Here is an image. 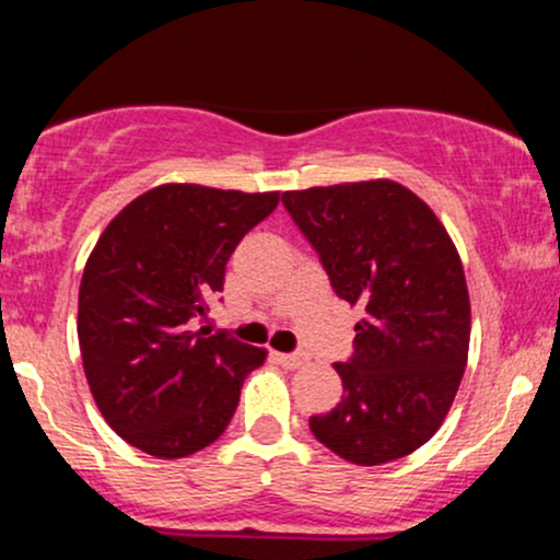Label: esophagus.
I'll return each instance as SVG.
<instances>
[{
	"mask_svg": "<svg viewBox=\"0 0 560 560\" xmlns=\"http://www.w3.org/2000/svg\"><path fill=\"white\" fill-rule=\"evenodd\" d=\"M273 361L284 365V369H302L307 363V358L298 355V352H273Z\"/></svg>",
	"mask_w": 560,
	"mask_h": 560,
	"instance_id": "34e87169",
	"label": "esophagus"
}]
</instances>
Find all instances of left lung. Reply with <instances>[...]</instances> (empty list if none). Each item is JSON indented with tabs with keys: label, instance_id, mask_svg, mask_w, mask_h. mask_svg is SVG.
Wrapping results in <instances>:
<instances>
[{
	"label": "left lung",
	"instance_id": "1",
	"mask_svg": "<svg viewBox=\"0 0 560 560\" xmlns=\"http://www.w3.org/2000/svg\"><path fill=\"white\" fill-rule=\"evenodd\" d=\"M281 202L337 298L363 307L350 361L334 363L342 402L311 416V432L358 466L405 458L442 427L466 371L458 249L432 208L387 178L284 191Z\"/></svg>",
	"mask_w": 560,
	"mask_h": 560
}]
</instances>
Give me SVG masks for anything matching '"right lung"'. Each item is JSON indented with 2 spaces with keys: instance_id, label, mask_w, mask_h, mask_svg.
Segmentation results:
<instances>
[{
  "instance_id": "right-lung-1",
  "label": "right lung",
  "mask_w": 560,
  "mask_h": 560,
  "mask_svg": "<svg viewBox=\"0 0 560 560\" xmlns=\"http://www.w3.org/2000/svg\"><path fill=\"white\" fill-rule=\"evenodd\" d=\"M276 205L279 191L163 184L102 231L79 289V342L96 408L128 445L186 458L226 432L266 350L195 324Z\"/></svg>"
}]
</instances>
